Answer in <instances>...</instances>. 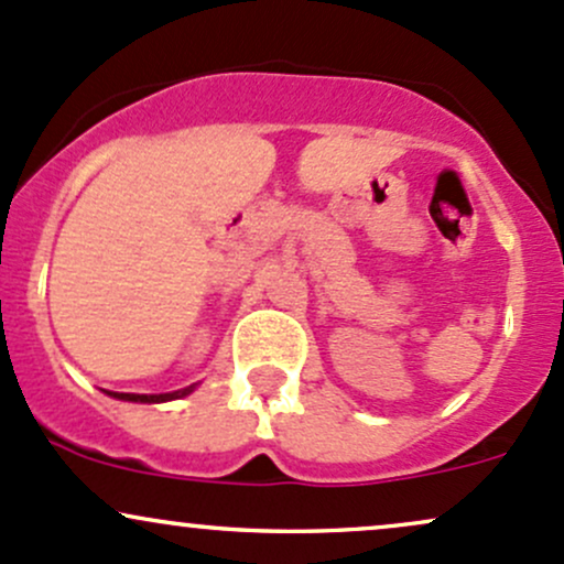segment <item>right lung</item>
Here are the masks:
<instances>
[{"mask_svg":"<svg viewBox=\"0 0 564 564\" xmlns=\"http://www.w3.org/2000/svg\"><path fill=\"white\" fill-rule=\"evenodd\" d=\"M195 391V386L182 388V391H173V393H109L115 399L122 401H139V404H160V401H173V399H182V395H189Z\"/></svg>","mask_w":564,"mask_h":564,"instance_id":"1","label":"right lung"}]
</instances>
